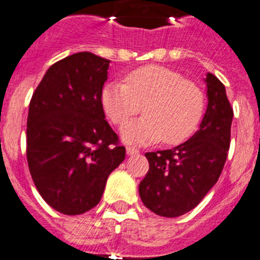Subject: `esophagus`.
I'll list each match as a JSON object with an SVG mask.
<instances>
[{
  "mask_svg": "<svg viewBox=\"0 0 260 260\" xmlns=\"http://www.w3.org/2000/svg\"><path fill=\"white\" fill-rule=\"evenodd\" d=\"M126 153H127V155H133V154H138V153H139V149L134 148V146H127V148H126Z\"/></svg>",
  "mask_w": 260,
  "mask_h": 260,
  "instance_id": "34e87169",
  "label": "esophagus"
}]
</instances>
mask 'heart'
Returning a JSON list of instances; mask_svg holds the SVG:
<instances>
[{
    "label": "heart",
    "instance_id": "b5f03b06",
    "mask_svg": "<svg viewBox=\"0 0 260 260\" xmlns=\"http://www.w3.org/2000/svg\"><path fill=\"white\" fill-rule=\"evenodd\" d=\"M101 102L110 121L120 125L141 111L145 116L127 121L121 127L125 141L167 145L183 143L194 133L204 116L205 93L193 81L179 72L160 66L133 71L125 82H110L104 87Z\"/></svg>",
    "mask_w": 260,
    "mask_h": 260
}]
</instances>
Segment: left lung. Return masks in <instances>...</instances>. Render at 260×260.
Listing matches in <instances>:
<instances>
[{
  "label": "left lung",
  "instance_id": "1",
  "mask_svg": "<svg viewBox=\"0 0 260 260\" xmlns=\"http://www.w3.org/2000/svg\"><path fill=\"white\" fill-rule=\"evenodd\" d=\"M209 105L200 129L186 143L145 153L149 171L139 184L143 204L159 216L191 211L216 183L230 148L234 111L225 86L207 73Z\"/></svg>",
  "mask_w": 260,
  "mask_h": 260
}]
</instances>
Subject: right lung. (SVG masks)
<instances>
[{
    "mask_svg": "<svg viewBox=\"0 0 260 260\" xmlns=\"http://www.w3.org/2000/svg\"><path fill=\"white\" fill-rule=\"evenodd\" d=\"M109 64L89 51L72 54L46 71L30 101V174L44 201L64 215L93 209L125 159L101 102Z\"/></svg>",
    "mask_w": 260,
    "mask_h": 260,
    "instance_id": "obj_1",
    "label": "right lung"
}]
</instances>
